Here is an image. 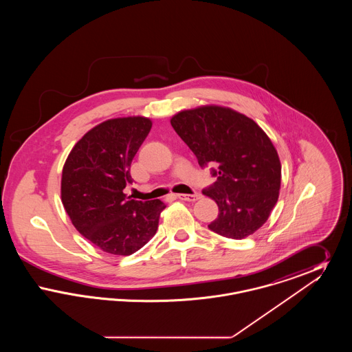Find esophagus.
<instances>
[{
	"mask_svg": "<svg viewBox=\"0 0 352 352\" xmlns=\"http://www.w3.org/2000/svg\"><path fill=\"white\" fill-rule=\"evenodd\" d=\"M177 198L181 199V201H195L201 199V194H198V192H195V194H178Z\"/></svg>",
	"mask_w": 352,
	"mask_h": 352,
	"instance_id": "esophagus-1",
	"label": "esophagus"
}]
</instances>
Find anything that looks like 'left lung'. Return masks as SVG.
Listing matches in <instances>:
<instances>
[{
	"mask_svg": "<svg viewBox=\"0 0 352 352\" xmlns=\"http://www.w3.org/2000/svg\"><path fill=\"white\" fill-rule=\"evenodd\" d=\"M171 126L198 158L214 164L217 182L203 194L217 201L218 218L208 228L241 240L268 220L278 201L281 162L267 133L231 108L203 105L174 115Z\"/></svg>",
	"mask_w": 352,
	"mask_h": 352,
	"instance_id": "left-lung-1",
	"label": "left lung"
}]
</instances>
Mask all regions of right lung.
<instances>
[{
    "label": "right lung",
    "instance_id": "right-lung-1",
    "mask_svg": "<svg viewBox=\"0 0 352 352\" xmlns=\"http://www.w3.org/2000/svg\"><path fill=\"white\" fill-rule=\"evenodd\" d=\"M151 129V118L142 116L107 120L84 134L65 162V210L74 227L101 251L129 256L158 230L165 203L134 201L124 194L133 182L134 155Z\"/></svg>",
    "mask_w": 352,
    "mask_h": 352
}]
</instances>
